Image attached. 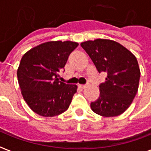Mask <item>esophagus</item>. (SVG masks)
Instances as JSON below:
<instances>
[{"mask_svg":"<svg viewBox=\"0 0 151 151\" xmlns=\"http://www.w3.org/2000/svg\"><path fill=\"white\" fill-rule=\"evenodd\" d=\"M78 87L80 89H82V90H83V89L86 88V86H85V85H78Z\"/></svg>","mask_w":151,"mask_h":151,"instance_id":"1","label":"esophagus"}]
</instances>
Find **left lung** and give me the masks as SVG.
<instances>
[{
  "label": "left lung",
  "mask_w": 151,
  "mask_h": 151,
  "mask_svg": "<svg viewBox=\"0 0 151 151\" xmlns=\"http://www.w3.org/2000/svg\"><path fill=\"white\" fill-rule=\"evenodd\" d=\"M81 46L99 73H108L105 82L99 86V97L91 104L92 111L104 117L117 116L124 112L138 90L141 72L136 56L113 40H88Z\"/></svg>",
  "instance_id": "obj_1"
}]
</instances>
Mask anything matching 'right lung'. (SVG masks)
Here are the masks:
<instances>
[{"label": "right lung", "mask_w": 151, "mask_h": 151, "mask_svg": "<svg viewBox=\"0 0 151 151\" xmlns=\"http://www.w3.org/2000/svg\"><path fill=\"white\" fill-rule=\"evenodd\" d=\"M78 46L72 41H50L25 53L17 76L22 97L32 111L52 117L69 108L78 86L60 82L59 72Z\"/></svg>", "instance_id": "1"}]
</instances>
